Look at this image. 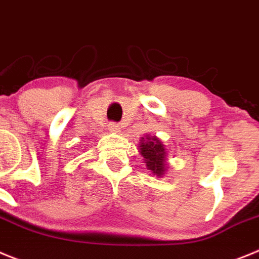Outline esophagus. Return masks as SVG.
<instances>
[{"instance_id":"esophagus-1","label":"esophagus","mask_w":259,"mask_h":259,"mask_svg":"<svg viewBox=\"0 0 259 259\" xmlns=\"http://www.w3.org/2000/svg\"><path fill=\"white\" fill-rule=\"evenodd\" d=\"M108 129L111 130V132H113V133H118V132H120L121 126L118 124H115V122H112V124L108 125Z\"/></svg>"}]
</instances>
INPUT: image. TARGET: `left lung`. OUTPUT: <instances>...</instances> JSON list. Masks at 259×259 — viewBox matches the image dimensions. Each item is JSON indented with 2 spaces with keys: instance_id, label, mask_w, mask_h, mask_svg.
Segmentation results:
<instances>
[{
  "instance_id": "left-lung-1",
  "label": "left lung",
  "mask_w": 259,
  "mask_h": 259,
  "mask_svg": "<svg viewBox=\"0 0 259 259\" xmlns=\"http://www.w3.org/2000/svg\"><path fill=\"white\" fill-rule=\"evenodd\" d=\"M139 155L143 157L147 170H150L153 176L161 178L166 174L167 161L166 150L162 142L157 137L144 135L139 142Z\"/></svg>"
}]
</instances>
